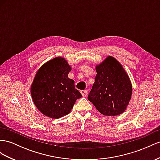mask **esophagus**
Instances as JSON below:
<instances>
[{"label":"esophagus","mask_w":160,"mask_h":160,"mask_svg":"<svg viewBox=\"0 0 160 160\" xmlns=\"http://www.w3.org/2000/svg\"><path fill=\"white\" fill-rule=\"evenodd\" d=\"M80 93H81V95H82V97H86L87 95V91H81Z\"/></svg>","instance_id":"34e87169"}]
</instances>
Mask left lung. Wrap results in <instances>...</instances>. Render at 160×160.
<instances>
[{
  "label": "left lung",
  "mask_w": 160,
  "mask_h": 160,
  "mask_svg": "<svg viewBox=\"0 0 160 160\" xmlns=\"http://www.w3.org/2000/svg\"><path fill=\"white\" fill-rule=\"evenodd\" d=\"M97 75L88 99L101 114L115 116L124 112L132 94L128 73L115 57L108 56L96 65Z\"/></svg>",
  "instance_id": "1"
}]
</instances>
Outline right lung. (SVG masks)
I'll use <instances>...</instances> for the list:
<instances>
[{
  "mask_svg": "<svg viewBox=\"0 0 160 160\" xmlns=\"http://www.w3.org/2000/svg\"><path fill=\"white\" fill-rule=\"evenodd\" d=\"M72 68L62 57L47 61L36 72L30 93L36 107L43 115L58 119L71 112L82 97L74 87V80L68 78Z\"/></svg>",
  "mask_w": 160,
  "mask_h": 160,
  "instance_id": "obj_1",
  "label": "right lung"
}]
</instances>
